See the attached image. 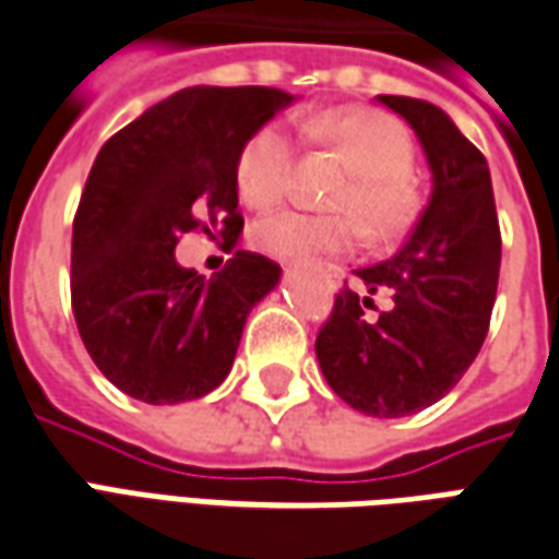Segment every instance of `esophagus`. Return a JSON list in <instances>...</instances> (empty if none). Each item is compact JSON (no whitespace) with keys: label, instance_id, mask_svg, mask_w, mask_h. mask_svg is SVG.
<instances>
[{"label":"esophagus","instance_id":"esophagus-1","mask_svg":"<svg viewBox=\"0 0 559 559\" xmlns=\"http://www.w3.org/2000/svg\"><path fill=\"white\" fill-rule=\"evenodd\" d=\"M344 275H347V272H344L341 266H329V281H332V284H341V281H344Z\"/></svg>","mask_w":559,"mask_h":559}]
</instances>
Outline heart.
<instances>
[{"instance_id": "heart-1", "label": "heart", "mask_w": 559, "mask_h": 559, "mask_svg": "<svg viewBox=\"0 0 559 559\" xmlns=\"http://www.w3.org/2000/svg\"><path fill=\"white\" fill-rule=\"evenodd\" d=\"M305 138L326 146L353 170L332 191L329 206L338 212L308 215L278 212L257 221L251 242L272 257H311L347 251L359 242L362 227L374 239H395L419 212V194L411 182L416 146L395 116L368 107H335L302 126ZM296 176V140L281 122H266L245 140L236 158V188L248 206H278L290 194Z\"/></svg>"}]
</instances>
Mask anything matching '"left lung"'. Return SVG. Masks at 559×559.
<instances>
[{
	"label": "left lung",
	"mask_w": 559,
	"mask_h": 559,
	"mask_svg": "<svg viewBox=\"0 0 559 559\" xmlns=\"http://www.w3.org/2000/svg\"><path fill=\"white\" fill-rule=\"evenodd\" d=\"M416 131L433 173L431 203L386 263L356 269L317 332V359L332 392L380 419L411 416L464 377L491 326L500 278V221L488 160L428 102L380 95ZM393 299L380 312L370 296Z\"/></svg>",
	"instance_id": "1"
}]
</instances>
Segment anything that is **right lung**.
I'll return each mask as SVG.
<instances>
[{"label": "right lung", "instance_id": "1", "mask_svg": "<svg viewBox=\"0 0 559 559\" xmlns=\"http://www.w3.org/2000/svg\"><path fill=\"white\" fill-rule=\"evenodd\" d=\"M290 102L266 86H191L116 131L92 164L71 236V311L92 362L131 399L194 401L230 374L245 317L281 266L236 251L206 281L173 251L197 230L239 239V148Z\"/></svg>", "mask_w": 559, "mask_h": 559}]
</instances>
